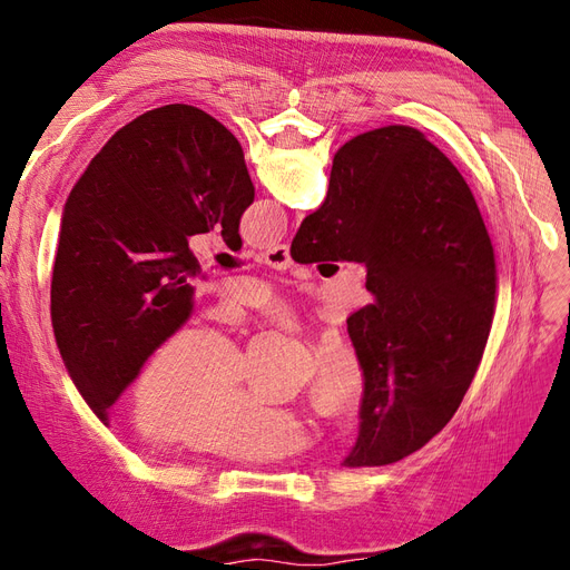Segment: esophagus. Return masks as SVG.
Masks as SVG:
<instances>
[{"mask_svg":"<svg viewBox=\"0 0 570 570\" xmlns=\"http://www.w3.org/2000/svg\"><path fill=\"white\" fill-rule=\"evenodd\" d=\"M262 262H264L266 266H271V268H278V271L289 268V264H292L289 247H287V245H275V247L266 249V252L262 254Z\"/></svg>","mask_w":570,"mask_h":570,"instance_id":"obj_1","label":"esophagus"}]
</instances>
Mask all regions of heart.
Wrapping results in <instances>:
<instances>
[{
  "mask_svg": "<svg viewBox=\"0 0 570 570\" xmlns=\"http://www.w3.org/2000/svg\"><path fill=\"white\" fill-rule=\"evenodd\" d=\"M258 304L287 318L266 297ZM245 358L206 327H183L166 337L137 381L135 413L151 435L178 438L189 450L226 459H273L299 450L302 425L245 387ZM364 387L356 358L342 347L325 350L314 366L308 400L325 419L354 411Z\"/></svg>",
  "mask_w": 570,
  "mask_h": 570,
  "instance_id": "heart-1",
  "label": "heart"
}]
</instances>
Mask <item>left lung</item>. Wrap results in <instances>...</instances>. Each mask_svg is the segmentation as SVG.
Returning a JSON list of instances; mask_svg holds the SVG:
<instances>
[{
	"instance_id": "1",
	"label": "left lung",
	"mask_w": 570,
	"mask_h": 570,
	"mask_svg": "<svg viewBox=\"0 0 570 570\" xmlns=\"http://www.w3.org/2000/svg\"><path fill=\"white\" fill-rule=\"evenodd\" d=\"M254 185L235 135L197 107L168 105L120 128L63 206L51 325L68 375L109 409L159 344L193 316L189 235L220 230L237 252Z\"/></svg>"
}]
</instances>
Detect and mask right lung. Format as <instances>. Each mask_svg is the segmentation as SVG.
Instances as JSON below:
<instances>
[{"label": "right lung", "instance_id": "add662e5", "mask_svg": "<svg viewBox=\"0 0 570 570\" xmlns=\"http://www.w3.org/2000/svg\"><path fill=\"white\" fill-rule=\"evenodd\" d=\"M289 252L299 264L366 266L373 299L347 318L364 394L342 465L421 450L456 413L494 316V249L471 187L416 128L356 135Z\"/></svg>", "mask_w": 570, "mask_h": 570}]
</instances>
